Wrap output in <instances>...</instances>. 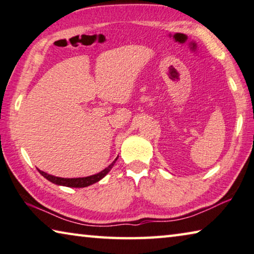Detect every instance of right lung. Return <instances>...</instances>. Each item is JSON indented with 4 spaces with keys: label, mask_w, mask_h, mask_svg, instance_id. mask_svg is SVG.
Segmentation results:
<instances>
[{
    "label": "right lung",
    "mask_w": 254,
    "mask_h": 254,
    "mask_svg": "<svg viewBox=\"0 0 254 254\" xmlns=\"http://www.w3.org/2000/svg\"><path fill=\"white\" fill-rule=\"evenodd\" d=\"M117 160V159H116ZM116 160L112 162V163L106 168L103 171L99 172L98 174H94V176H90V177H85V178H74V179H66V178H58V177H54L51 176V174L45 173L44 171H40L38 170L39 173L41 176L45 177L47 180H49L53 184H56L58 186H65V187H72V188H83V187H88L90 185H93L95 182H98L99 180L106 176V174L110 171L112 166H114Z\"/></svg>",
    "instance_id": "add662e5"
}]
</instances>
